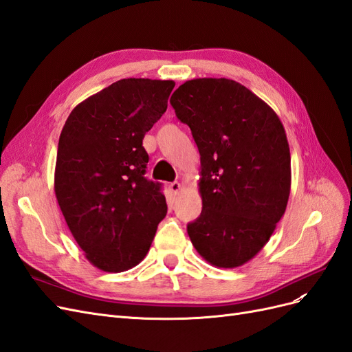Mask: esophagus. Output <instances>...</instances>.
I'll list each match as a JSON object with an SVG mask.
<instances>
[{"label": "esophagus", "mask_w": 352, "mask_h": 352, "mask_svg": "<svg viewBox=\"0 0 352 352\" xmlns=\"http://www.w3.org/2000/svg\"><path fill=\"white\" fill-rule=\"evenodd\" d=\"M180 189H182V185H180L179 182H172V184H170V190H172L173 194H179Z\"/></svg>", "instance_id": "34e87169"}]
</instances>
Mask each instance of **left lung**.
<instances>
[{"label":"left lung","instance_id":"obj_1","mask_svg":"<svg viewBox=\"0 0 352 352\" xmlns=\"http://www.w3.org/2000/svg\"><path fill=\"white\" fill-rule=\"evenodd\" d=\"M170 104L201 155V216L190 242L214 267L235 269L269 242L291 192V153L270 105L225 78L186 80Z\"/></svg>","mask_w":352,"mask_h":352}]
</instances>
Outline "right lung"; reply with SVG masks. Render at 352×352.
<instances>
[{
  "label": "right lung",
  "mask_w": 352,
  "mask_h": 352,
  "mask_svg": "<svg viewBox=\"0 0 352 352\" xmlns=\"http://www.w3.org/2000/svg\"><path fill=\"white\" fill-rule=\"evenodd\" d=\"M173 88V80H117L78 104L61 131L56 197L85 257L102 272L140 264L166 217L162 184L144 176L142 140Z\"/></svg>",
  "instance_id": "obj_1"
}]
</instances>
